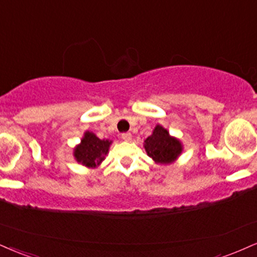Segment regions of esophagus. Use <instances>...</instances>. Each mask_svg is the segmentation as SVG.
<instances>
[{
	"mask_svg": "<svg viewBox=\"0 0 257 257\" xmlns=\"http://www.w3.org/2000/svg\"><path fill=\"white\" fill-rule=\"evenodd\" d=\"M122 139H123V140H124V141H132L133 137H132L131 133H123V134H122Z\"/></svg>",
	"mask_w": 257,
	"mask_h": 257,
	"instance_id": "1",
	"label": "esophagus"
}]
</instances>
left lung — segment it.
<instances>
[{"label":"left lung","instance_id":"left-lung-1","mask_svg":"<svg viewBox=\"0 0 257 257\" xmlns=\"http://www.w3.org/2000/svg\"><path fill=\"white\" fill-rule=\"evenodd\" d=\"M144 147L147 156L160 165L175 163L183 152L181 140L170 135L168 129L160 124L154 126L152 134L144 141Z\"/></svg>","mask_w":257,"mask_h":257}]
</instances>
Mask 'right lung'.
<instances>
[{
    "label": "right lung",
    "mask_w": 257,
    "mask_h": 257,
    "mask_svg": "<svg viewBox=\"0 0 257 257\" xmlns=\"http://www.w3.org/2000/svg\"><path fill=\"white\" fill-rule=\"evenodd\" d=\"M112 140L99 139L93 132L86 131L80 144L74 147V159L88 169H95L104 162Z\"/></svg>",
    "instance_id": "1"
}]
</instances>
